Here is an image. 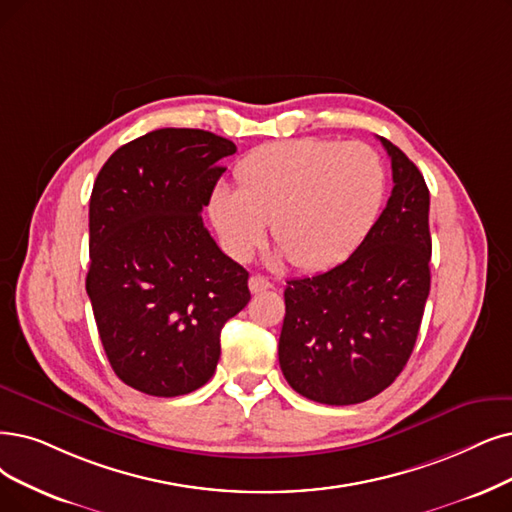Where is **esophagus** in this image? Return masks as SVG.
<instances>
[{
  "label": "esophagus",
  "instance_id": "34e87169",
  "mask_svg": "<svg viewBox=\"0 0 512 512\" xmlns=\"http://www.w3.org/2000/svg\"><path fill=\"white\" fill-rule=\"evenodd\" d=\"M248 285H250V292L252 294H258V292H264V290H271L273 288V283L264 275H252Z\"/></svg>",
  "mask_w": 512,
  "mask_h": 512
}]
</instances>
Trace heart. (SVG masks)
<instances>
[{"mask_svg":"<svg viewBox=\"0 0 512 512\" xmlns=\"http://www.w3.org/2000/svg\"><path fill=\"white\" fill-rule=\"evenodd\" d=\"M237 189L216 185L208 199L214 229L233 258L252 254L269 222L279 256L300 271L349 258L382 210L386 172L363 142L290 138L267 142L235 166Z\"/></svg>","mask_w":512,"mask_h":512,"instance_id":"1","label":"heart"}]
</instances>
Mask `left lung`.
<instances>
[{
	"mask_svg": "<svg viewBox=\"0 0 512 512\" xmlns=\"http://www.w3.org/2000/svg\"><path fill=\"white\" fill-rule=\"evenodd\" d=\"M393 193L359 248L338 267L290 279L279 365L302 397L353 405L391 386L410 359L431 292L428 187L414 161L380 138Z\"/></svg>",
	"mask_w": 512,
	"mask_h": 512,
	"instance_id": "obj_1",
	"label": "left lung"
}]
</instances>
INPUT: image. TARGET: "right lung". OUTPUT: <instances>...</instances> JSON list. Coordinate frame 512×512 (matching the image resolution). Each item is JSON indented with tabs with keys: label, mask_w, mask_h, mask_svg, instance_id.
<instances>
[{
	"label": "right lung",
	"mask_w": 512,
	"mask_h": 512,
	"mask_svg": "<svg viewBox=\"0 0 512 512\" xmlns=\"http://www.w3.org/2000/svg\"><path fill=\"white\" fill-rule=\"evenodd\" d=\"M237 151L206 130L161 128L119 147L90 197L86 292L113 372L153 397L197 391L220 332L250 302L248 271L201 218Z\"/></svg>",
	"instance_id": "obj_1"
}]
</instances>
